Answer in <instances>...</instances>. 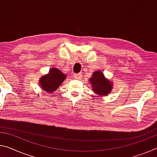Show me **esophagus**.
Returning a JSON list of instances; mask_svg holds the SVG:
<instances>
[{
    "label": "esophagus",
    "mask_w": 157,
    "mask_h": 157,
    "mask_svg": "<svg viewBox=\"0 0 157 157\" xmlns=\"http://www.w3.org/2000/svg\"><path fill=\"white\" fill-rule=\"evenodd\" d=\"M73 78H75V79H81V75L79 74H74V75H73Z\"/></svg>",
    "instance_id": "34e87169"
}]
</instances>
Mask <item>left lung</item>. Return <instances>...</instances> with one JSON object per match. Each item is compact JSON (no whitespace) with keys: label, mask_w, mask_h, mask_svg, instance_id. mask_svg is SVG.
I'll return each mask as SVG.
<instances>
[{"label":"left lung","mask_w":157,"mask_h":157,"mask_svg":"<svg viewBox=\"0 0 157 157\" xmlns=\"http://www.w3.org/2000/svg\"><path fill=\"white\" fill-rule=\"evenodd\" d=\"M93 91L99 96H107L113 89V82L106 79L101 71H98L93 73L92 77L89 78Z\"/></svg>","instance_id":"obj_1"}]
</instances>
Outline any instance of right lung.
Returning a JSON list of instances; mask_svg holds the SVG:
<instances>
[{"mask_svg":"<svg viewBox=\"0 0 157 157\" xmlns=\"http://www.w3.org/2000/svg\"><path fill=\"white\" fill-rule=\"evenodd\" d=\"M67 75L56 68H52L49 73L42 76L40 78L39 84L42 90L45 91L48 94H52L63 83Z\"/></svg>","mask_w":157,"mask_h":157,"instance_id":"obj_1","label":"right lung"}]
</instances>
